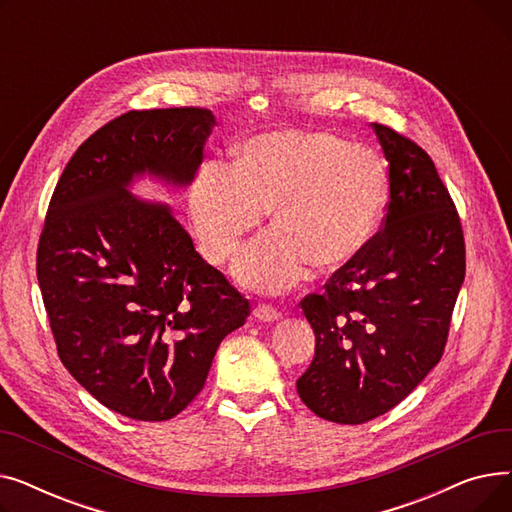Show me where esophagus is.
I'll list each match as a JSON object with an SVG mask.
<instances>
[{
	"label": "esophagus",
	"instance_id": "34e87169",
	"mask_svg": "<svg viewBox=\"0 0 512 512\" xmlns=\"http://www.w3.org/2000/svg\"><path fill=\"white\" fill-rule=\"evenodd\" d=\"M253 315H255V319H259V321H276V319H280V311L274 309L272 305H265V303L257 305L255 311H253Z\"/></svg>",
	"mask_w": 512,
	"mask_h": 512
}]
</instances>
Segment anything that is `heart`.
I'll list each match as a JSON object with an SVG mask.
<instances>
[{"label": "heart", "mask_w": 512, "mask_h": 512, "mask_svg": "<svg viewBox=\"0 0 512 512\" xmlns=\"http://www.w3.org/2000/svg\"><path fill=\"white\" fill-rule=\"evenodd\" d=\"M388 170L369 147L326 130H274L242 143L234 168L207 161L188 205L201 253L228 261L267 209L274 230L242 253L234 276L282 292L313 265L340 272L371 245L388 205Z\"/></svg>", "instance_id": "b5f03b06"}]
</instances>
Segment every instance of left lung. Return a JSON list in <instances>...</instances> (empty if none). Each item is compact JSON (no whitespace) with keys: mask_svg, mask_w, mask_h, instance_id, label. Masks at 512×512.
Here are the masks:
<instances>
[{"mask_svg":"<svg viewBox=\"0 0 512 512\" xmlns=\"http://www.w3.org/2000/svg\"><path fill=\"white\" fill-rule=\"evenodd\" d=\"M371 128L388 161L384 228L324 294L301 301L315 357L297 392L344 425L388 413L438 365L465 280L461 220L432 157L388 126Z\"/></svg>","mask_w":512,"mask_h":512,"instance_id":"obj_1","label":"left lung"}]
</instances>
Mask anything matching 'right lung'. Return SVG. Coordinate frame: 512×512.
<instances>
[{
    "mask_svg": "<svg viewBox=\"0 0 512 512\" xmlns=\"http://www.w3.org/2000/svg\"><path fill=\"white\" fill-rule=\"evenodd\" d=\"M213 126L201 107L107 122L68 161L39 238L37 280L64 367L137 421L191 405L220 342L251 311L166 203L130 193L143 176L191 184Z\"/></svg>",
    "mask_w": 512,
    "mask_h": 512,
    "instance_id": "1",
    "label": "right lung"
}]
</instances>
